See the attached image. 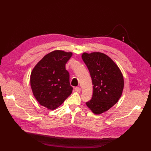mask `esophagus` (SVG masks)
<instances>
[{"label":"esophagus","instance_id":"1","mask_svg":"<svg viewBox=\"0 0 151 151\" xmlns=\"http://www.w3.org/2000/svg\"><path fill=\"white\" fill-rule=\"evenodd\" d=\"M75 91H77V92H81V88H79V87H76L75 88Z\"/></svg>","mask_w":151,"mask_h":151}]
</instances>
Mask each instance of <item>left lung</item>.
<instances>
[{
  "mask_svg": "<svg viewBox=\"0 0 151 151\" xmlns=\"http://www.w3.org/2000/svg\"><path fill=\"white\" fill-rule=\"evenodd\" d=\"M82 58L90 73L93 95L86 102L95 114L106 111L116 104L123 93L124 79L121 70L110 57L101 52H84Z\"/></svg>",
  "mask_w": 151,
  "mask_h": 151,
  "instance_id": "left-lung-1",
  "label": "left lung"
}]
</instances>
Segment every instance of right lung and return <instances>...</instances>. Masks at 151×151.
<instances>
[{
	"label": "right lung",
	"instance_id": "right-lung-1",
	"mask_svg": "<svg viewBox=\"0 0 151 151\" xmlns=\"http://www.w3.org/2000/svg\"><path fill=\"white\" fill-rule=\"evenodd\" d=\"M72 52L54 50L45 56L34 67L30 75V85L38 102L54 110L71 94L69 73L65 64Z\"/></svg>",
	"mask_w": 151,
	"mask_h": 151
}]
</instances>
